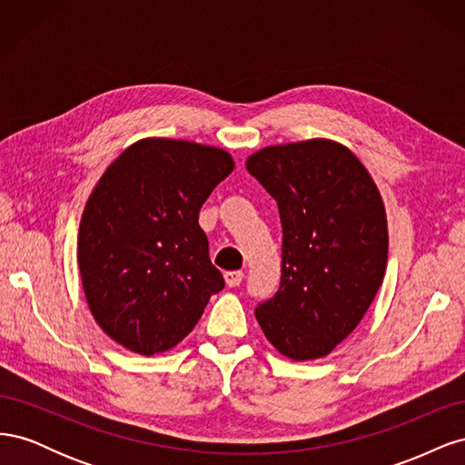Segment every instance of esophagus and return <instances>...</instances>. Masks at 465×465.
Masks as SVG:
<instances>
[{
  "instance_id": "obj_1",
  "label": "esophagus",
  "mask_w": 465,
  "mask_h": 465,
  "mask_svg": "<svg viewBox=\"0 0 465 465\" xmlns=\"http://www.w3.org/2000/svg\"><path fill=\"white\" fill-rule=\"evenodd\" d=\"M242 279H244V273H242V272H238V270H234V272H224V281H227L229 287H238V285L242 283Z\"/></svg>"
}]
</instances>
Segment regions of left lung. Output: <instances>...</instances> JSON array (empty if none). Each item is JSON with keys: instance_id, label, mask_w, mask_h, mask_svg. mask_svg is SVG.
I'll return each mask as SVG.
<instances>
[{"instance_id": "1", "label": "left lung", "mask_w": 465, "mask_h": 465, "mask_svg": "<svg viewBox=\"0 0 465 465\" xmlns=\"http://www.w3.org/2000/svg\"><path fill=\"white\" fill-rule=\"evenodd\" d=\"M246 168L277 202L283 227L279 289L258 302V323L294 361L328 355L382 285V198L355 154L328 139L265 147Z\"/></svg>"}]
</instances>
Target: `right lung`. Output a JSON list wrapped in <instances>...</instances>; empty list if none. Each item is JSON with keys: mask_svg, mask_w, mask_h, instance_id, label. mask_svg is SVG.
<instances>
[{"mask_svg": "<svg viewBox=\"0 0 465 465\" xmlns=\"http://www.w3.org/2000/svg\"><path fill=\"white\" fill-rule=\"evenodd\" d=\"M234 168L217 147L143 139L98 180L83 211L77 262L94 320L139 355L173 349L224 279L200 209Z\"/></svg>", "mask_w": 465, "mask_h": 465, "instance_id": "right-lung-1", "label": "right lung"}]
</instances>
